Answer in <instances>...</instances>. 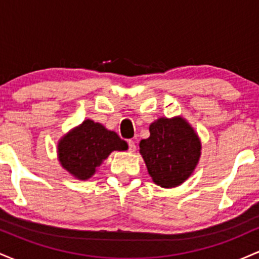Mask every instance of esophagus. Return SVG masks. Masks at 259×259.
Instances as JSON below:
<instances>
[{"label": "esophagus", "instance_id": "34e87169", "mask_svg": "<svg viewBox=\"0 0 259 259\" xmlns=\"http://www.w3.org/2000/svg\"><path fill=\"white\" fill-rule=\"evenodd\" d=\"M127 146H129V152H135L136 145L133 140H129V141H127Z\"/></svg>", "mask_w": 259, "mask_h": 259}]
</instances>
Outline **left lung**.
I'll use <instances>...</instances> for the list:
<instances>
[{"instance_id":"left-lung-1","label":"left lung","mask_w":259,"mask_h":259,"mask_svg":"<svg viewBox=\"0 0 259 259\" xmlns=\"http://www.w3.org/2000/svg\"><path fill=\"white\" fill-rule=\"evenodd\" d=\"M140 153L153 183L169 189L181 185L194 173L201 141L184 118H159L150 125V138L140 141Z\"/></svg>"}]
</instances>
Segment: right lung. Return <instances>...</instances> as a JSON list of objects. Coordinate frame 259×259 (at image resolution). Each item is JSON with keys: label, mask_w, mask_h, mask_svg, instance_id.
<instances>
[{"label": "right lung", "mask_w": 259, "mask_h": 259, "mask_svg": "<svg viewBox=\"0 0 259 259\" xmlns=\"http://www.w3.org/2000/svg\"><path fill=\"white\" fill-rule=\"evenodd\" d=\"M127 144L102 124L86 119L58 142V159L73 177L88 180L113 151H125Z\"/></svg>", "instance_id": "1"}]
</instances>
